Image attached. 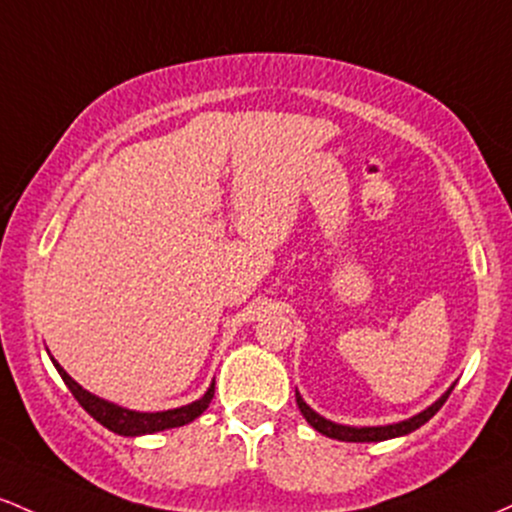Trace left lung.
I'll return each instance as SVG.
<instances>
[{
  "label": "left lung",
  "mask_w": 512,
  "mask_h": 512,
  "mask_svg": "<svg viewBox=\"0 0 512 512\" xmlns=\"http://www.w3.org/2000/svg\"><path fill=\"white\" fill-rule=\"evenodd\" d=\"M455 387L447 389L445 394L440 396L435 404H430L426 411L416 413V416L406 418V421H399V423H392V426H363V428H355V426H341V423H333L329 418L319 416L317 411L309 409L307 401L302 399L300 392L295 389V399H297V406H300L302 416L307 418V423L312 426L314 430H319L321 435H326V438H333V440H343V442H382V440H392V438H401V435H409L413 433L416 428H421L423 423H428L430 418L435 416L442 409V404L447 401V396Z\"/></svg>",
  "instance_id": "obj_1"
}]
</instances>
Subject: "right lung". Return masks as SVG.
Wrapping results in <instances>:
<instances>
[{"label": "right lung", "instance_id": "add662e5", "mask_svg": "<svg viewBox=\"0 0 512 512\" xmlns=\"http://www.w3.org/2000/svg\"><path fill=\"white\" fill-rule=\"evenodd\" d=\"M50 360H53L55 370L60 372L62 382H65L67 387H70V392L74 394V399H77L79 404H82V409L89 413V416H94L103 428L113 430V433H118V435H128V438H135V435H147V433H159V430L186 426V423L195 421V418H198L200 413L208 409L212 396H215V382H212L208 392L200 396L198 401H193V404H186V406H179V409L154 411V413L130 411V409H123V406H118V404H111V401L101 399V396L86 392L82 384L74 382L72 377L67 375L65 370H62L60 363H57L55 358H50Z\"/></svg>", "mask_w": 512, "mask_h": 512}]
</instances>
